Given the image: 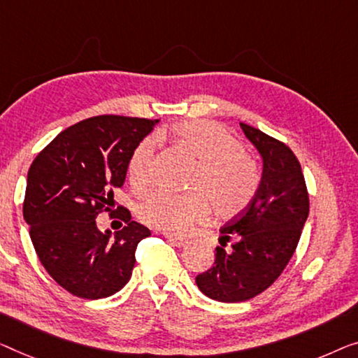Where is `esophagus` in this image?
<instances>
[{"mask_svg":"<svg viewBox=\"0 0 358 358\" xmlns=\"http://www.w3.org/2000/svg\"><path fill=\"white\" fill-rule=\"evenodd\" d=\"M165 238H167V241H169L170 244H173V246H177V248H185L186 244H188V239L172 236V234H165Z\"/></svg>","mask_w":358,"mask_h":358,"instance_id":"1","label":"esophagus"}]
</instances>
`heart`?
I'll list each match as a JSON object with an SVG mask.
<instances>
[{
  "mask_svg": "<svg viewBox=\"0 0 358 358\" xmlns=\"http://www.w3.org/2000/svg\"><path fill=\"white\" fill-rule=\"evenodd\" d=\"M175 145L197 159L189 177L188 193L154 189L138 202L141 222L157 230L181 234L197 222L206 220L213 209L222 217H234L254 199L260 183L259 165L241 149V143L225 127L210 120H185L170 127ZM156 145L145 138L128 157V178L135 188H143L152 173ZM201 189L199 190V188Z\"/></svg>",
  "mask_w": 358,
  "mask_h": 358,
  "instance_id": "b5f03b06",
  "label": "heart"
}]
</instances>
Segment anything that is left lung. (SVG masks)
Wrapping results in <instances>:
<instances>
[{
	"instance_id": "1",
	"label": "left lung",
	"mask_w": 358,
	"mask_h": 358,
	"mask_svg": "<svg viewBox=\"0 0 358 358\" xmlns=\"http://www.w3.org/2000/svg\"><path fill=\"white\" fill-rule=\"evenodd\" d=\"M264 159L254 199L222 228L215 262L196 276L202 294L218 302H243L278 280L297 248L308 217V193L301 164L285 143L239 124ZM234 239L230 250L226 243Z\"/></svg>"
}]
</instances>
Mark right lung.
<instances>
[{
    "label": "right lung",
    "mask_w": 358,
    "mask_h": 358,
    "mask_svg": "<svg viewBox=\"0 0 358 358\" xmlns=\"http://www.w3.org/2000/svg\"><path fill=\"white\" fill-rule=\"evenodd\" d=\"M157 122L90 117L61 131L30 165L24 218L31 243L51 278L73 296L109 297L130 280L138 243L151 231L117 204L114 189L124 185L133 148ZM103 211L126 223L114 238L95 225Z\"/></svg>",
    "instance_id": "1"
}]
</instances>
